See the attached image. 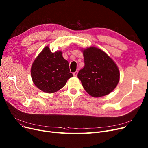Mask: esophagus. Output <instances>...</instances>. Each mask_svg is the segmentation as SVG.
I'll use <instances>...</instances> for the list:
<instances>
[{"label":"esophagus","instance_id":"esophagus-1","mask_svg":"<svg viewBox=\"0 0 148 148\" xmlns=\"http://www.w3.org/2000/svg\"><path fill=\"white\" fill-rule=\"evenodd\" d=\"M77 74H78V71H76L75 72L73 73V75H74V77H77Z\"/></svg>","mask_w":148,"mask_h":148}]
</instances>
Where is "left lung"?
<instances>
[{
  "mask_svg": "<svg viewBox=\"0 0 148 148\" xmlns=\"http://www.w3.org/2000/svg\"><path fill=\"white\" fill-rule=\"evenodd\" d=\"M82 50L84 66L80 70L77 76L84 90L94 97L110 94L119 81L118 66L104 51L95 47Z\"/></svg>",
  "mask_w": 148,
  "mask_h": 148,
  "instance_id": "left-lung-1",
  "label": "left lung"
}]
</instances>
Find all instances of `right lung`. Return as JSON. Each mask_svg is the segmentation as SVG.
<instances>
[{
  "label": "right lung",
  "instance_id": "1",
  "mask_svg": "<svg viewBox=\"0 0 148 148\" xmlns=\"http://www.w3.org/2000/svg\"><path fill=\"white\" fill-rule=\"evenodd\" d=\"M30 73L35 86L47 94L62 89L73 77L69 72L68 62L62 56V52L52 53L48 46L35 59Z\"/></svg>",
  "mask_w": 148,
  "mask_h": 148
}]
</instances>
